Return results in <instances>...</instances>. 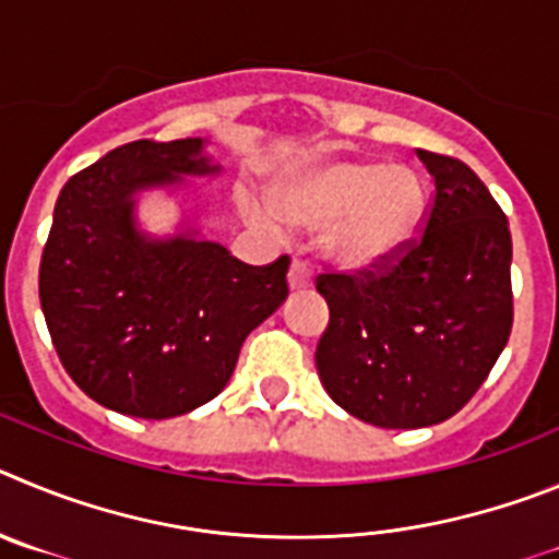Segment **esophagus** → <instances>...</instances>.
Returning <instances> with one entry per match:
<instances>
[{
  "instance_id": "34e87169",
  "label": "esophagus",
  "mask_w": 559,
  "mask_h": 559,
  "mask_svg": "<svg viewBox=\"0 0 559 559\" xmlns=\"http://www.w3.org/2000/svg\"><path fill=\"white\" fill-rule=\"evenodd\" d=\"M289 289L292 292H298V289H311V273L309 267H306L304 261H292V267H289Z\"/></svg>"
}]
</instances>
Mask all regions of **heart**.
Listing matches in <instances>:
<instances>
[{"label":"heart","mask_w":559,"mask_h":559,"mask_svg":"<svg viewBox=\"0 0 559 559\" xmlns=\"http://www.w3.org/2000/svg\"><path fill=\"white\" fill-rule=\"evenodd\" d=\"M424 178L404 164L331 158L300 169L275 192L278 217L298 228H323L325 253L345 273L392 267L415 245L426 223ZM255 225L278 230L273 211L248 205Z\"/></svg>","instance_id":"obj_1"}]
</instances>
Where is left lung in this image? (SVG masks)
<instances>
[{"label": "left lung", "instance_id": "obj_1", "mask_svg": "<svg viewBox=\"0 0 559 559\" xmlns=\"http://www.w3.org/2000/svg\"><path fill=\"white\" fill-rule=\"evenodd\" d=\"M435 178L424 236L392 267L325 273L317 373L334 404L381 429L449 420L474 399L512 329L504 211L462 160L417 150Z\"/></svg>", "mask_w": 559, "mask_h": 559}]
</instances>
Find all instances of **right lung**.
Masks as SVG:
<instances>
[{
    "label": "right lung",
    "instance_id": "obj_1",
    "mask_svg": "<svg viewBox=\"0 0 559 559\" xmlns=\"http://www.w3.org/2000/svg\"><path fill=\"white\" fill-rule=\"evenodd\" d=\"M219 169L203 139H142L60 189L38 295L67 373L108 409L164 420L203 406L289 295L286 255L250 267L189 219L173 236L139 228V194Z\"/></svg>",
    "mask_w": 559,
    "mask_h": 559
}]
</instances>
